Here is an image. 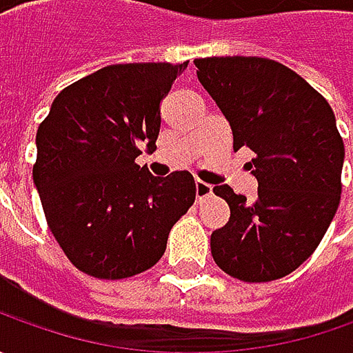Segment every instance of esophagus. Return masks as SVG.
Here are the masks:
<instances>
[{
    "label": "esophagus",
    "mask_w": 353,
    "mask_h": 353,
    "mask_svg": "<svg viewBox=\"0 0 353 353\" xmlns=\"http://www.w3.org/2000/svg\"><path fill=\"white\" fill-rule=\"evenodd\" d=\"M194 186H196V198H198V200H202V198L210 196V194H212V184L204 183V181H196V183H194Z\"/></svg>",
    "instance_id": "esophagus-1"
}]
</instances>
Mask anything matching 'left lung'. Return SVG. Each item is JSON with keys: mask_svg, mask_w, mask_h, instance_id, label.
<instances>
[{"mask_svg": "<svg viewBox=\"0 0 353 353\" xmlns=\"http://www.w3.org/2000/svg\"><path fill=\"white\" fill-rule=\"evenodd\" d=\"M200 84L228 119L234 151L248 147L257 198L214 192L230 220L212 232L216 265L265 283L292 273L319 248L342 194L344 141L330 103L285 64L259 57L196 59Z\"/></svg>", "mask_w": 353, "mask_h": 353, "instance_id": "left-lung-1", "label": "left lung"}]
</instances>
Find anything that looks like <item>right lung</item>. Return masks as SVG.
Masks as SVG:
<instances>
[{"label": "right lung", "instance_id": "add662e5", "mask_svg": "<svg viewBox=\"0 0 353 353\" xmlns=\"http://www.w3.org/2000/svg\"><path fill=\"white\" fill-rule=\"evenodd\" d=\"M188 62L112 64L54 98L37 131L33 183L66 257L98 279L133 277L167 250L196 196L188 170L153 176L135 159L157 149L161 102Z\"/></svg>", "mask_w": 353, "mask_h": 353}]
</instances>
